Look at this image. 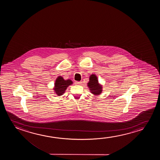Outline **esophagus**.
<instances>
[{
	"instance_id": "34e87169",
	"label": "esophagus",
	"mask_w": 160,
	"mask_h": 160,
	"mask_svg": "<svg viewBox=\"0 0 160 160\" xmlns=\"http://www.w3.org/2000/svg\"><path fill=\"white\" fill-rule=\"evenodd\" d=\"M81 83H82L81 81H76V82H75L77 85H81Z\"/></svg>"
}]
</instances>
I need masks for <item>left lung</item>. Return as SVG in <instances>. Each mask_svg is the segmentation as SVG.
Here are the masks:
<instances>
[{
  "label": "left lung",
  "instance_id": "obj_1",
  "mask_svg": "<svg viewBox=\"0 0 160 160\" xmlns=\"http://www.w3.org/2000/svg\"><path fill=\"white\" fill-rule=\"evenodd\" d=\"M91 92L94 95H99L102 92V86L98 83L96 75L92 74L90 77V81L88 83Z\"/></svg>",
  "mask_w": 160,
  "mask_h": 160
}]
</instances>
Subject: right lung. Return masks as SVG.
<instances>
[{"label":"right lung","instance_id":"right-lung-1","mask_svg":"<svg viewBox=\"0 0 160 160\" xmlns=\"http://www.w3.org/2000/svg\"><path fill=\"white\" fill-rule=\"evenodd\" d=\"M72 80L68 79L67 80H64L62 77L59 76L57 78L55 81V88L53 90L55 91L56 94L58 96H61L65 92L68 86L72 85Z\"/></svg>","mask_w":160,"mask_h":160}]
</instances>
